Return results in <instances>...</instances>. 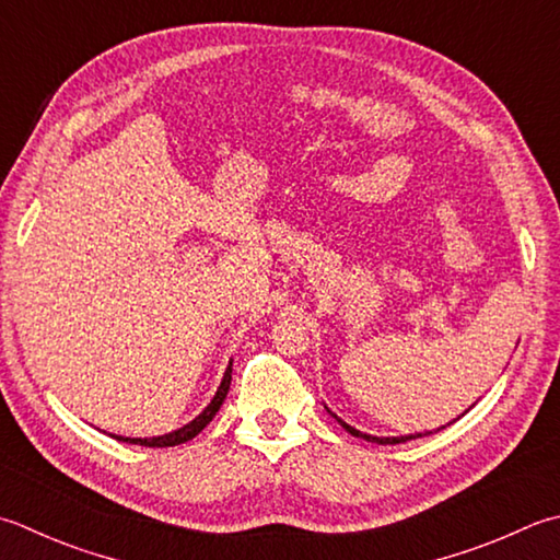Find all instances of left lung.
Returning a JSON list of instances; mask_svg holds the SVG:
<instances>
[{"mask_svg":"<svg viewBox=\"0 0 560 560\" xmlns=\"http://www.w3.org/2000/svg\"><path fill=\"white\" fill-rule=\"evenodd\" d=\"M332 415V412H330ZM332 418L345 427V430L349 432V434H354V436H361V440H366V442H376V444H400V442H408V440H415V436H424V434H410V436H371V434H364V432H359V430H354V427H349L347 422H342L337 418V415H332ZM427 434H432V432H427Z\"/></svg>","mask_w":560,"mask_h":560,"instance_id":"obj_1","label":"left lung"}]
</instances>
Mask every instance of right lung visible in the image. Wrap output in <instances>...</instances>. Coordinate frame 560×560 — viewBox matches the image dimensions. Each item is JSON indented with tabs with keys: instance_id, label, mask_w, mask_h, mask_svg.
I'll return each instance as SVG.
<instances>
[{
	"instance_id": "right-lung-1",
	"label": "right lung",
	"mask_w": 560,
	"mask_h": 560,
	"mask_svg": "<svg viewBox=\"0 0 560 560\" xmlns=\"http://www.w3.org/2000/svg\"><path fill=\"white\" fill-rule=\"evenodd\" d=\"M230 378H233V361H230V366L225 369V376L221 381V388L215 390V396H213L211 402H208V408L199 415V418L191 420L189 424H184L182 430H177V432H170V434H162V436H152V440H130V436H118V434H112V436H114V440H118V442L140 444V446H158V448H162V446H177V444L189 442V440H194V436L203 430L208 422L213 420V415L223 405L228 390H230Z\"/></svg>"
}]
</instances>
